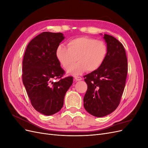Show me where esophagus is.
I'll return each instance as SVG.
<instances>
[{
    "mask_svg": "<svg viewBox=\"0 0 148 148\" xmlns=\"http://www.w3.org/2000/svg\"><path fill=\"white\" fill-rule=\"evenodd\" d=\"M74 78H75V79L76 80V81H80V80L82 79V77H78V76H75Z\"/></svg>",
    "mask_w": 148,
    "mask_h": 148,
    "instance_id": "1",
    "label": "esophagus"
}]
</instances>
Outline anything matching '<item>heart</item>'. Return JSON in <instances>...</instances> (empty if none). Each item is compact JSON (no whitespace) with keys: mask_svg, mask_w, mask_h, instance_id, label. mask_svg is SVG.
<instances>
[{"mask_svg":"<svg viewBox=\"0 0 148 148\" xmlns=\"http://www.w3.org/2000/svg\"><path fill=\"white\" fill-rule=\"evenodd\" d=\"M66 48L64 44L57 46L56 54L64 69L68 70L77 61L78 63L68 71L81 74L86 70L91 72L99 69L104 63L107 53L104 42L89 37H79L70 40Z\"/></svg>","mask_w":148,"mask_h":148,"instance_id":"b5f03b06","label":"heart"}]
</instances>
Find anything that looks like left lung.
Returning a JSON list of instances; mask_svg holds the SVG:
<instances>
[{"mask_svg": "<svg viewBox=\"0 0 148 148\" xmlns=\"http://www.w3.org/2000/svg\"><path fill=\"white\" fill-rule=\"evenodd\" d=\"M107 53L99 69L85 75L88 89L84 107L97 117H104L119 106L125 86L128 62L122 44L110 35L104 34Z\"/></svg>", "mask_w": 148, "mask_h": 148, "instance_id": "left-lung-1", "label": "left lung"}]
</instances>
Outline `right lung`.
Masks as SVG:
<instances>
[{"mask_svg":"<svg viewBox=\"0 0 148 148\" xmlns=\"http://www.w3.org/2000/svg\"><path fill=\"white\" fill-rule=\"evenodd\" d=\"M64 38L61 33L43 32L29 42L23 57V84L33 107L46 115L60 110L65 93L73 83L72 77L62 78L65 71L56 54ZM57 79L60 80L53 82Z\"/></svg>","mask_w":148,"mask_h":148,"instance_id":"add662e5","label":"right lung"}]
</instances>
